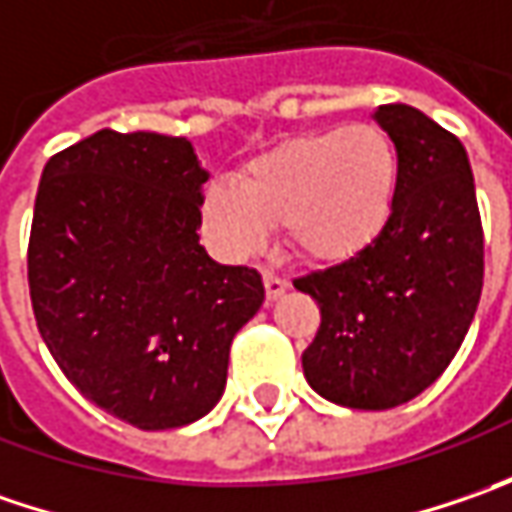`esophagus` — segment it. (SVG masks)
Returning a JSON list of instances; mask_svg holds the SVG:
<instances>
[{"label":"esophagus","mask_w":512,"mask_h":512,"mask_svg":"<svg viewBox=\"0 0 512 512\" xmlns=\"http://www.w3.org/2000/svg\"><path fill=\"white\" fill-rule=\"evenodd\" d=\"M262 279H265V293L270 302H273V299H279V296L287 290L285 279H282V276H276V273H270V270L262 273Z\"/></svg>","instance_id":"esophagus-1"}]
</instances>
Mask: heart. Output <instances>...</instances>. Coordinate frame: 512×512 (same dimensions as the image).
Returning <instances> with one entry per match:
<instances>
[{
	"mask_svg": "<svg viewBox=\"0 0 512 512\" xmlns=\"http://www.w3.org/2000/svg\"><path fill=\"white\" fill-rule=\"evenodd\" d=\"M399 193V153L379 125L356 122L287 139L253 159L239 185L213 182L202 196L210 242L247 259L285 225L310 262H344L384 233Z\"/></svg>",
	"mask_w": 512,
	"mask_h": 512,
	"instance_id": "1",
	"label": "heart"
}]
</instances>
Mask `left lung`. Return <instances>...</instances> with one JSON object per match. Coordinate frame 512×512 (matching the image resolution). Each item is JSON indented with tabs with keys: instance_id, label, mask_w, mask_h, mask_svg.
Wrapping results in <instances>:
<instances>
[{
	"instance_id": "obj_1",
	"label": "left lung",
	"mask_w": 512,
	"mask_h": 512,
	"mask_svg": "<svg viewBox=\"0 0 512 512\" xmlns=\"http://www.w3.org/2000/svg\"><path fill=\"white\" fill-rule=\"evenodd\" d=\"M373 119L399 153L384 233L342 265L293 279L322 325L302 353L327 402L390 410L436 382L462 347L484 282V233L464 145L422 110L382 105Z\"/></svg>"
}]
</instances>
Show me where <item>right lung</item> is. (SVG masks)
I'll return each instance as SVG.
<instances>
[{
    "label": "right lung",
    "instance_id": "right-lung-1",
    "mask_svg": "<svg viewBox=\"0 0 512 512\" xmlns=\"http://www.w3.org/2000/svg\"><path fill=\"white\" fill-rule=\"evenodd\" d=\"M182 136L99 130L50 156L33 205V316L70 384L139 430L222 399L233 336L265 302L253 267L199 245L202 185Z\"/></svg>",
    "mask_w": 512,
    "mask_h": 512
}]
</instances>
